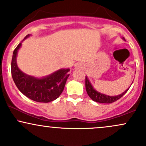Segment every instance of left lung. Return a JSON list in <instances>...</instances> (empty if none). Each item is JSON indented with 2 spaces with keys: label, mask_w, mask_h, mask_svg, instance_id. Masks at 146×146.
Listing matches in <instances>:
<instances>
[{
  "label": "left lung",
  "mask_w": 146,
  "mask_h": 146,
  "mask_svg": "<svg viewBox=\"0 0 146 146\" xmlns=\"http://www.w3.org/2000/svg\"><path fill=\"white\" fill-rule=\"evenodd\" d=\"M85 86H86V90L87 92V94L88 95V96L91 98V100H93V101L99 102V103H104V104H111L113 102H116L117 100H118L119 99H120L123 96V95H125L126 93V92L128 91V89L130 88H128L126 90H125L123 93L121 94L117 95V96H108V95L102 94L101 93H99L98 91L95 90V89L93 88V86L91 85V84L88 80V79L87 78L86 76V79H85Z\"/></svg>",
  "instance_id": "left-lung-1"
}]
</instances>
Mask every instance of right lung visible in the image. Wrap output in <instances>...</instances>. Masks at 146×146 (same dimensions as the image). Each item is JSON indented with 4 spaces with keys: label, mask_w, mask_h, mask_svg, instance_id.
<instances>
[{
    "label": "right lung",
    "mask_w": 146,
    "mask_h": 146,
    "mask_svg": "<svg viewBox=\"0 0 146 146\" xmlns=\"http://www.w3.org/2000/svg\"><path fill=\"white\" fill-rule=\"evenodd\" d=\"M29 36L28 34L25 39ZM21 44V42L14 49L11 65V75L18 90L35 102L48 103L56 100L62 93L69 76L70 69L62 68L42 78H36L25 74L19 69L16 63V56Z\"/></svg>",
    "instance_id": "obj_1"
}]
</instances>
